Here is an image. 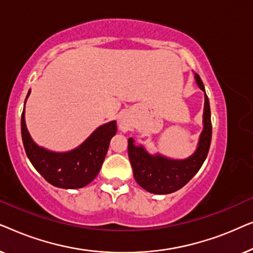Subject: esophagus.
I'll return each mask as SVG.
<instances>
[{"mask_svg": "<svg viewBox=\"0 0 253 253\" xmlns=\"http://www.w3.org/2000/svg\"><path fill=\"white\" fill-rule=\"evenodd\" d=\"M120 127H121V130H122V131L130 130L131 129V122H130L129 120L123 119L122 121H121V123H120Z\"/></svg>", "mask_w": 253, "mask_h": 253, "instance_id": "1", "label": "esophagus"}]
</instances>
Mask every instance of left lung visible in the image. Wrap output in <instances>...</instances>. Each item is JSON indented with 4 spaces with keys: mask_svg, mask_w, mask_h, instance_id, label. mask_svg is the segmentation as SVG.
Here are the masks:
<instances>
[{
    "mask_svg": "<svg viewBox=\"0 0 253 253\" xmlns=\"http://www.w3.org/2000/svg\"><path fill=\"white\" fill-rule=\"evenodd\" d=\"M196 82L205 92L202 79L196 74ZM212 139L210 101L205 93L204 108V130L200 134L198 148L195 154L182 161L168 160L161 155L152 157L143 147L134 146L133 139L129 138L127 153L132 166L133 176L138 184L148 192L167 195L183 188L202 167L209 154Z\"/></svg>",
    "mask_w": 253,
    "mask_h": 253,
    "instance_id": "8db88e82",
    "label": "left lung"
}]
</instances>
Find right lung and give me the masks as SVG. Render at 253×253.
<instances>
[{"mask_svg": "<svg viewBox=\"0 0 253 253\" xmlns=\"http://www.w3.org/2000/svg\"><path fill=\"white\" fill-rule=\"evenodd\" d=\"M20 126L24 148L31 164L48 183L63 189L83 188L96 177L108 151L109 141L117 131L116 122L113 121L98 127L76 150L54 153L39 147L32 140L26 129L24 110Z\"/></svg>", "mask_w": 253, "mask_h": 253, "instance_id": "obj_1", "label": "right lung"}]
</instances>
